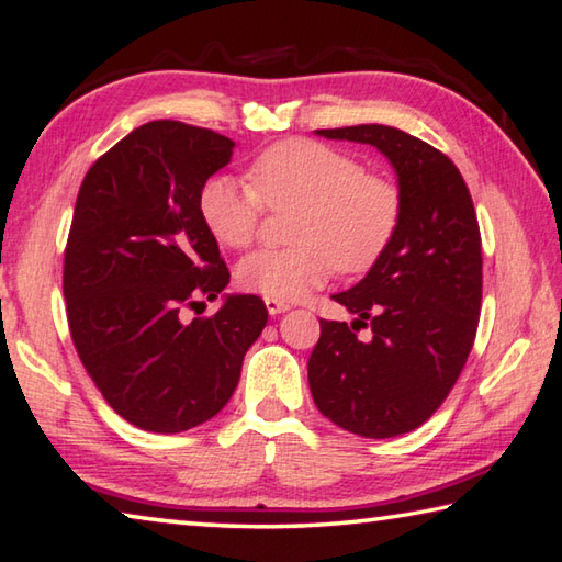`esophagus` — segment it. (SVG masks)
Wrapping results in <instances>:
<instances>
[{"label": "esophagus", "mask_w": 562, "mask_h": 562, "mask_svg": "<svg viewBox=\"0 0 562 562\" xmlns=\"http://www.w3.org/2000/svg\"><path fill=\"white\" fill-rule=\"evenodd\" d=\"M263 303H267V311L269 315H281L291 308V303L285 301H279V299H263Z\"/></svg>", "instance_id": "1"}]
</instances>
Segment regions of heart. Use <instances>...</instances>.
Masks as SVG:
<instances>
[{"mask_svg": "<svg viewBox=\"0 0 562 562\" xmlns=\"http://www.w3.org/2000/svg\"><path fill=\"white\" fill-rule=\"evenodd\" d=\"M249 183L213 176L200 188L198 210L210 235L227 249H247L259 235L263 205L299 213L289 249H267L239 261L237 281L263 299L295 301L323 285L335 269L362 273L384 257L401 222L394 178L364 171L352 154L313 139H285L263 149Z\"/></svg>", "mask_w": 562, "mask_h": 562, "instance_id": "heart-1", "label": "heart"}]
</instances>
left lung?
Here are the masks:
<instances>
[{"label": "left lung", "mask_w": 562, "mask_h": 562, "mask_svg": "<svg viewBox=\"0 0 562 562\" xmlns=\"http://www.w3.org/2000/svg\"><path fill=\"white\" fill-rule=\"evenodd\" d=\"M317 134L376 146L394 166L404 207L384 257L333 295L357 321H321L311 394L335 426L394 438L440 408L472 352L482 308L477 213L458 166L416 136L384 124ZM367 324L373 340L359 341Z\"/></svg>", "instance_id": "1"}]
</instances>
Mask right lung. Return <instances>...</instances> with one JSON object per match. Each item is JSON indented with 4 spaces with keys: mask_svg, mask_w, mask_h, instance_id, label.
I'll return each mask as SVG.
<instances>
[{
    "mask_svg": "<svg viewBox=\"0 0 562 562\" xmlns=\"http://www.w3.org/2000/svg\"><path fill=\"white\" fill-rule=\"evenodd\" d=\"M232 149L213 130L158 120L82 178L63 263L70 337L104 401L142 430L181 432L217 416L267 325L259 295L183 315L229 283L198 198Z\"/></svg>",
    "mask_w": 562,
    "mask_h": 562,
    "instance_id": "1",
    "label": "right lung"
}]
</instances>
